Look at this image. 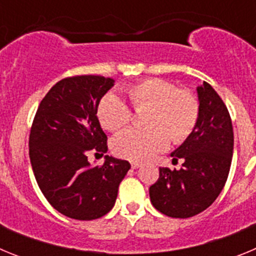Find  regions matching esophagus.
Listing matches in <instances>:
<instances>
[{"instance_id": "esophagus-1", "label": "esophagus", "mask_w": 256, "mask_h": 256, "mask_svg": "<svg viewBox=\"0 0 256 256\" xmlns=\"http://www.w3.org/2000/svg\"><path fill=\"white\" fill-rule=\"evenodd\" d=\"M130 166H132L133 169H137V168H140V166H141V162H130Z\"/></svg>"}]
</instances>
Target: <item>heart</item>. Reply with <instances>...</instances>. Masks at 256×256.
I'll use <instances>...</instances> for the list:
<instances>
[{"label":"heart","mask_w":256,"mask_h":256,"mask_svg":"<svg viewBox=\"0 0 256 256\" xmlns=\"http://www.w3.org/2000/svg\"><path fill=\"white\" fill-rule=\"evenodd\" d=\"M126 94L134 110L148 108L146 128H128L112 140V151L123 159L142 162L165 150L169 140L180 144L195 132L200 104L188 91L160 78L142 79L128 86ZM101 126L116 132L132 120V110L120 97L108 94L97 105Z\"/></svg>","instance_id":"1"}]
</instances>
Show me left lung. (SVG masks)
I'll list each match as a JSON object with an SVG mask.
<instances>
[{
  "instance_id": "8db88e82",
  "label": "left lung",
  "mask_w": 256,
  "mask_h": 256,
  "mask_svg": "<svg viewBox=\"0 0 256 256\" xmlns=\"http://www.w3.org/2000/svg\"><path fill=\"white\" fill-rule=\"evenodd\" d=\"M200 119L195 132L172 152L180 169L159 168L150 187L156 210L172 218H190L216 200L227 182L234 155V128L227 106L214 88L198 87Z\"/></svg>"
}]
</instances>
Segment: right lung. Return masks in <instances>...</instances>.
Instances as JSON below:
<instances>
[{
	"instance_id": "add662e5",
	"label": "right lung",
	"mask_w": 256,
	"mask_h": 256,
	"mask_svg": "<svg viewBox=\"0 0 256 256\" xmlns=\"http://www.w3.org/2000/svg\"><path fill=\"white\" fill-rule=\"evenodd\" d=\"M114 86L101 76L61 79L40 101L29 134V158L36 180L62 216L92 220L112 209L119 184L130 170L126 160L105 156L91 166L87 155L108 151L97 105Z\"/></svg>"
}]
</instances>
